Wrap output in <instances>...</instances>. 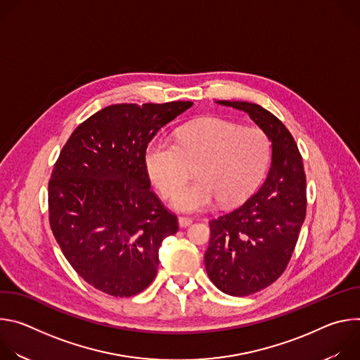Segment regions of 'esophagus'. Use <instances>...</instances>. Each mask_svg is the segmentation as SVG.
<instances>
[{
    "label": "esophagus",
    "instance_id": "1",
    "mask_svg": "<svg viewBox=\"0 0 360 360\" xmlns=\"http://www.w3.org/2000/svg\"><path fill=\"white\" fill-rule=\"evenodd\" d=\"M178 222H179V226H181V228H186V226L192 225V219H191V218H186V217H179V218H178Z\"/></svg>",
    "mask_w": 360,
    "mask_h": 360
}]
</instances>
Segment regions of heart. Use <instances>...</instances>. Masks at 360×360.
I'll return each mask as SVG.
<instances>
[{
	"label": "heart",
	"mask_w": 360,
	"mask_h": 360,
	"mask_svg": "<svg viewBox=\"0 0 360 360\" xmlns=\"http://www.w3.org/2000/svg\"><path fill=\"white\" fill-rule=\"evenodd\" d=\"M272 142L258 127L242 128L226 120H207L182 127L175 143L153 138L143 164L152 184L165 198L187 181L193 167L198 179L172 198L182 212H199L219 200L222 207L246 200L265 178Z\"/></svg>",
	"instance_id": "b5f03b06"
}]
</instances>
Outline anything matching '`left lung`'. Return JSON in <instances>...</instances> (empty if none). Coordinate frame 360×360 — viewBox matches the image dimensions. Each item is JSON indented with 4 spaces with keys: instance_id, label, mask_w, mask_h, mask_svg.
<instances>
[{
    "instance_id": "1",
    "label": "left lung",
    "mask_w": 360,
    "mask_h": 360,
    "mask_svg": "<svg viewBox=\"0 0 360 360\" xmlns=\"http://www.w3.org/2000/svg\"><path fill=\"white\" fill-rule=\"evenodd\" d=\"M246 112L272 141V165L264 185L238 208L210 221L205 268L226 295L248 296L285 272L306 217V175L288 128L258 104L218 101Z\"/></svg>"
}]
</instances>
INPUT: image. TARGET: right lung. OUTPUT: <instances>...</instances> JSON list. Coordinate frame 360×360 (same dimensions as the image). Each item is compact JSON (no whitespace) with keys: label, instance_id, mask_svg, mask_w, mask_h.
Here are the masks:
<instances>
[{"label":"right lung","instance_id":"obj_1","mask_svg":"<svg viewBox=\"0 0 360 360\" xmlns=\"http://www.w3.org/2000/svg\"><path fill=\"white\" fill-rule=\"evenodd\" d=\"M192 105H110L64 145L48 182L49 226L70 265L95 289L129 297L155 279L160 246L179 226L150 191L143 155L157 132Z\"/></svg>","mask_w":360,"mask_h":360}]
</instances>
